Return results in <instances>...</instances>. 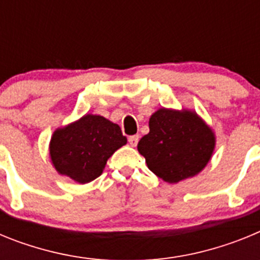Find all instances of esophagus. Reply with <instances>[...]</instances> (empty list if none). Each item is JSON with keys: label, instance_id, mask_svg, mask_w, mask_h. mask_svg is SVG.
I'll list each match as a JSON object with an SVG mask.
<instances>
[{"label": "esophagus", "instance_id": "esophagus-1", "mask_svg": "<svg viewBox=\"0 0 260 260\" xmlns=\"http://www.w3.org/2000/svg\"><path fill=\"white\" fill-rule=\"evenodd\" d=\"M138 142H139V135H132V137H128V143H130L132 147L137 146Z\"/></svg>", "mask_w": 260, "mask_h": 260}]
</instances>
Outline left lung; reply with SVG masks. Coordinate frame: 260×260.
I'll list each match as a JSON object with an SVG mask.
<instances>
[{
    "label": "left lung",
    "mask_w": 260,
    "mask_h": 260,
    "mask_svg": "<svg viewBox=\"0 0 260 260\" xmlns=\"http://www.w3.org/2000/svg\"><path fill=\"white\" fill-rule=\"evenodd\" d=\"M213 148L212 130L194 112L165 108L151 116L150 133L138 143L150 171L169 183L198 174L210 161Z\"/></svg>",
    "instance_id": "obj_1"
}]
</instances>
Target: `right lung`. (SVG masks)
Segmentation results:
<instances>
[{
	"mask_svg": "<svg viewBox=\"0 0 260 260\" xmlns=\"http://www.w3.org/2000/svg\"><path fill=\"white\" fill-rule=\"evenodd\" d=\"M126 142L117 123L102 116L86 114L54 132L49 146L50 158L58 173L87 183L102 176L108 158Z\"/></svg>",
	"mask_w": 260,
	"mask_h": 260,
	"instance_id": "obj_1",
	"label": "right lung"
}]
</instances>
